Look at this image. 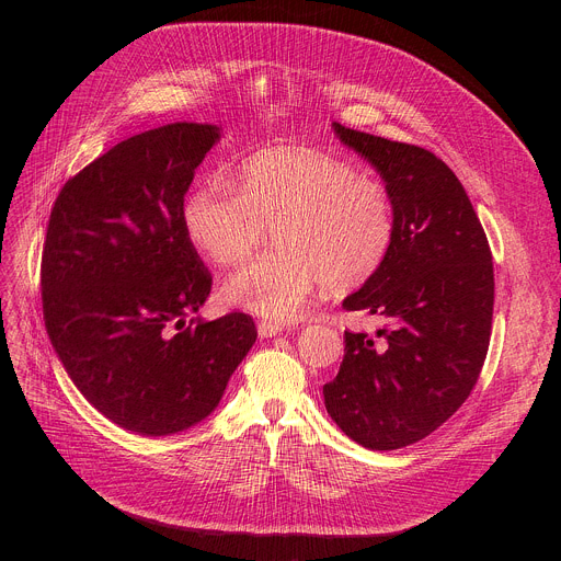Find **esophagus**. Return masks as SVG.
Wrapping results in <instances>:
<instances>
[{"mask_svg": "<svg viewBox=\"0 0 561 561\" xmlns=\"http://www.w3.org/2000/svg\"><path fill=\"white\" fill-rule=\"evenodd\" d=\"M259 336L261 339H273V336H277V334H282L284 332V325H279V322H259Z\"/></svg>", "mask_w": 561, "mask_h": 561, "instance_id": "1", "label": "esophagus"}]
</instances>
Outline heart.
Returning a JSON list of instances; mask_svg holds the SVG:
<instances>
[{
    "mask_svg": "<svg viewBox=\"0 0 561 561\" xmlns=\"http://www.w3.org/2000/svg\"><path fill=\"white\" fill-rule=\"evenodd\" d=\"M182 218L193 245L220 265L243 261L275 225L279 250L245 263L222 286L227 302L273 320L298 318L322 284H364L396 233L385 186L345 159L305 147L245 159L236 186L225 176L202 182Z\"/></svg>",
    "mask_w": 561,
    "mask_h": 561,
    "instance_id": "b5f03b06",
    "label": "heart"
}]
</instances>
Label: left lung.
<instances>
[{
  "instance_id": "1",
  "label": "left lung",
  "mask_w": 561,
  "mask_h": 561,
  "mask_svg": "<svg viewBox=\"0 0 561 561\" xmlns=\"http://www.w3.org/2000/svg\"><path fill=\"white\" fill-rule=\"evenodd\" d=\"M332 127L385 180L396 233L377 273L343 300L385 328L377 339L345 332L343 364L322 396L352 440L398 450L444 425L476 387L491 336V250L444 161L416 145Z\"/></svg>"
}]
</instances>
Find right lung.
<instances>
[{
	"mask_svg": "<svg viewBox=\"0 0 561 561\" xmlns=\"http://www.w3.org/2000/svg\"><path fill=\"white\" fill-rule=\"evenodd\" d=\"M220 127L131 136L58 193L43 250L49 341L81 396L115 425L168 436L204 421L256 341L250 316L197 313L211 275L184 227V195Z\"/></svg>",
	"mask_w": 561,
	"mask_h": 561,
	"instance_id": "right-lung-1",
	"label": "right lung"
}]
</instances>
